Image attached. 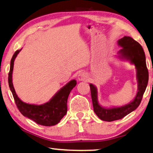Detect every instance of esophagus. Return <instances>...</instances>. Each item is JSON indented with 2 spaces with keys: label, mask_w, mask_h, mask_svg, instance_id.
I'll return each mask as SVG.
<instances>
[{
  "label": "esophagus",
  "mask_w": 153,
  "mask_h": 153,
  "mask_svg": "<svg viewBox=\"0 0 153 153\" xmlns=\"http://www.w3.org/2000/svg\"><path fill=\"white\" fill-rule=\"evenodd\" d=\"M87 78V74L85 72H80L78 75V80L79 81H85L86 80Z\"/></svg>",
  "instance_id": "obj_1"
}]
</instances>
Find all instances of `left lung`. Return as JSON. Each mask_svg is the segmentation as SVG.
I'll list each match as a JSON object with an SVG mask.
<instances>
[{
	"label": "left lung",
	"instance_id": "obj_1",
	"mask_svg": "<svg viewBox=\"0 0 153 153\" xmlns=\"http://www.w3.org/2000/svg\"><path fill=\"white\" fill-rule=\"evenodd\" d=\"M117 45L122 48L118 52V57L120 59L129 61L131 64L135 66L138 90L135 98L128 104L120 107L105 108L99 103L97 87L89 84L94 111L101 120L107 122L122 119L137 108L148 82V71L146 66L145 52L141 45L129 36H125L118 40Z\"/></svg>",
	"mask_w": 153,
	"mask_h": 153
}]
</instances>
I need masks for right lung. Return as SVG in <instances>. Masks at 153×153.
<instances>
[{
	"label": "right lung",
	"instance_id": "right-lung-1",
	"mask_svg": "<svg viewBox=\"0 0 153 153\" xmlns=\"http://www.w3.org/2000/svg\"><path fill=\"white\" fill-rule=\"evenodd\" d=\"M21 50H17L10 62V72L8 74V83L13 94L15 103L22 115L32 120L38 125L53 126L59 123L67 113V100L71 91L75 87L77 82L72 80L62 87L48 102L41 105L29 104L22 101L15 92L13 83V71L14 62Z\"/></svg>",
	"mask_w": 153,
	"mask_h": 153
}]
</instances>
